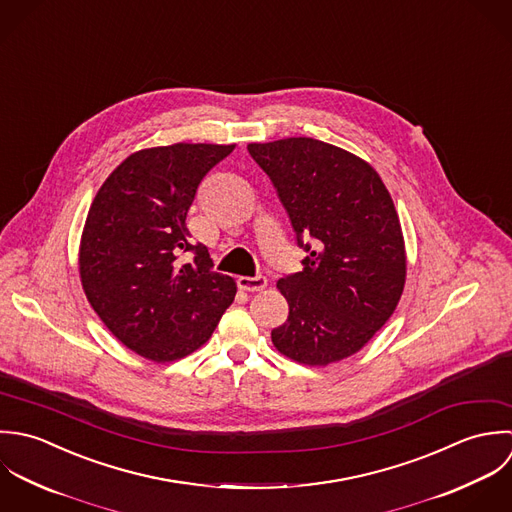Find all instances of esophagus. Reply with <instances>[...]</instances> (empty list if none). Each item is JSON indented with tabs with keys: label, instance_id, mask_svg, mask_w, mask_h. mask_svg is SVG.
Masks as SVG:
<instances>
[{
	"label": "esophagus",
	"instance_id": "1",
	"mask_svg": "<svg viewBox=\"0 0 512 512\" xmlns=\"http://www.w3.org/2000/svg\"><path fill=\"white\" fill-rule=\"evenodd\" d=\"M237 285L239 289L243 291H249V293H255V291H263L267 287V279L257 275V277H239L237 279Z\"/></svg>",
	"mask_w": 512,
	"mask_h": 512
}]
</instances>
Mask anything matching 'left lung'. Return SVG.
I'll list each match as a JSON object with an SVG mask.
<instances>
[{
  "label": "left lung",
  "mask_w": 512,
  "mask_h": 512,
  "mask_svg": "<svg viewBox=\"0 0 512 512\" xmlns=\"http://www.w3.org/2000/svg\"><path fill=\"white\" fill-rule=\"evenodd\" d=\"M247 150L308 251L303 271L277 283L289 318L271 340L305 366L340 362L368 344L402 299L408 259L396 205L366 160L322 140L283 138Z\"/></svg>",
  "instance_id": "left-lung-1"
}]
</instances>
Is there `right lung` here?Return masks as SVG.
Here are the masks:
<instances>
[{
  "mask_svg": "<svg viewBox=\"0 0 512 512\" xmlns=\"http://www.w3.org/2000/svg\"><path fill=\"white\" fill-rule=\"evenodd\" d=\"M235 144L144 148L97 192L79 245L83 291L104 326L152 362L180 360L205 344L235 299L207 247L190 243L188 209L205 174ZM195 253L184 264L181 255Z\"/></svg>",
  "mask_w": 512,
  "mask_h": 512,
  "instance_id": "right-lung-1",
  "label": "right lung"
}]
</instances>
